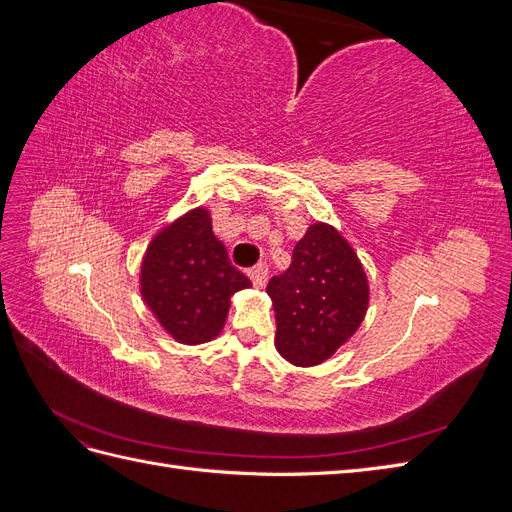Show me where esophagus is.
I'll list each match as a JSON object with an SVG mask.
<instances>
[{"mask_svg":"<svg viewBox=\"0 0 512 512\" xmlns=\"http://www.w3.org/2000/svg\"><path fill=\"white\" fill-rule=\"evenodd\" d=\"M247 275H250V280H252V284L256 286V288H260L262 284L267 282V275H269V269H267V265H256V267H252L250 271H247Z\"/></svg>","mask_w":512,"mask_h":512,"instance_id":"esophagus-1","label":"esophagus"}]
</instances>
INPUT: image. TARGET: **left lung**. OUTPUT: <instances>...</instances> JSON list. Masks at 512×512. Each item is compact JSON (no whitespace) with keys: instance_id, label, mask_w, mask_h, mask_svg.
Listing matches in <instances>:
<instances>
[{"instance_id":"8db88e82","label":"left lung","mask_w":512,"mask_h":512,"mask_svg":"<svg viewBox=\"0 0 512 512\" xmlns=\"http://www.w3.org/2000/svg\"><path fill=\"white\" fill-rule=\"evenodd\" d=\"M275 309V348L297 367L320 365L361 327L369 284L352 245L316 222L294 245L290 267L267 286Z\"/></svg>"}]
</instances>
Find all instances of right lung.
<instances>
[{"instance_id":"obj_1","label":"right lung","mask_w":512,"mask_h":512,"mask_svg":"<svg viewBox=\"0 0 512 512\" xmlns=\"http://www.w3.org/2000/svg\"><path fill=\"white\" fill-rule=\"evenodd\" d=\"M250 280L228 260L213 235L209 211L196 207L151 239L141 265V297L162 329L179 344L218 337L230 297Z\"/></svg>"}]
</instances>
